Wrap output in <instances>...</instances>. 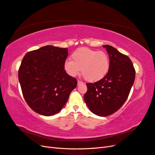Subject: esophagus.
Instances as JSON below:
<instances>
[{
	"mask_svg": "<svg viewBox=\"0 0 155 155\" xmlns=\"http://www.w3.org/2000/svg\"><path fill=\"white\" fill-rule=\"evenodd\" d=\"M83 83H84L82 82L81 81H79V80L78 81V85H81V84H83Z\"/></svg>",
	"mask_w": 155,
	"mask_h": 155,
	"instance_id": "34e87169",
	"label": "esophagus"
}]
</instances>
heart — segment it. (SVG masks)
Instances as JSON below:
<instances>
[{"label": "heart", "instance_id": "b5f03b06", "mask_svg": "<svg viewBox=\"0 0 155 155\" xmlns=\"http://www.w3.org/2000/svg\"><path fill=\"white\" fill-rule=\"evenodd\" d=\"M72 59L64 63V68L71 77H76L81 72L88 82L94 83L104 79L109 72V57L105 51L85 47L77 49L72 54Z\"/></svg>", "mask_w": 155, "mask_h": 155}]
</instances>
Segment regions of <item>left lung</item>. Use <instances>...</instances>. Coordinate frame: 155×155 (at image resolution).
I'll return each instance as SVG.
<instances>
[{
    "label": "left lung",
    "mask_w": 155,
    "mask_h": 155,
    "mask_svg": "<svg viewBox=\"0 0 155 155\" xmlns=\"http://www.w3.org/2000/svg\"><path fill=\"white\" fill-rule=\"evenodd\" d=\"M109 56L110 67L107 76L94 83H87L84 100L97 116H107L124 105L135 79V70L130 59L113 46L104 45Z\"/></svg>",
    "instance_id": "1"
}]
</instances>
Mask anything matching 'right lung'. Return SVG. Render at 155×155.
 I'll list each match as a JSON object with an SVG mask.
<instances>
[{
    "mask_svg": "<svg viewBox=\"0 0 155 155\" xmlns=\"http://www.w3.org/2000/svg\"><path fill=\"white\" fill-rule=\"evenodd\" d=\"M68 50L47 45L28 52L18 69L22 94L31 109L50 116L58 113L67 102L77 80L64 68Z\"/></svg>",
    "mask_w": 155,
    "mask_h": 155,
    "instance_id": "add662e5",
    "label": "right lung"
}]
</instances>
